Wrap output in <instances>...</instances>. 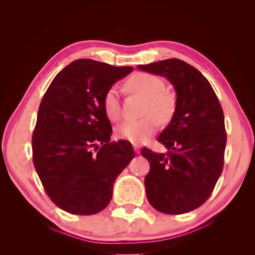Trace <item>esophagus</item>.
Masks as SVG:
<instances>
[{
  "label": "esophagus",
  "instance_id": "esophagus-1",
  "mask_svg": "<svg viewBox=\"0 0 255 255\" xmlns=\"http://www.w3.org/2000/svg\"><path fill=\"white\" fill-rule=\"evenodd\" d=\"M133 150L137 154L140 153V145L139 144H133Z\"/></svg>",
  "mask_w": 255,
  "mask_h": 255
}]
</instances>
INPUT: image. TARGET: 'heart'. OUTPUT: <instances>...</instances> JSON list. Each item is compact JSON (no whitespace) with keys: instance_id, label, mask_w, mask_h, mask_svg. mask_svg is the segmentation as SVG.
I'll list each match as a JSON object with an SVG mask.
<instances>
[{"instance_id":"obj_1","label":"heart","mask_w":255,"mask_h":255,"mask_svg":"<svg viewBox=\"0 0 255 255\" xmlns=\"http://www.w3.org/2000/svg\"><path fill=\"white\" fill-rule=\"evenodd\" d=\"M127 86L133 93L143 96L147 102L144 105L145 117L139 121H128L116 128V136L134 144H140L152 136L159 127L158 119L164 122L174 111V99L164 91V82L154 74L138 72L127 81ZM103 105L107 117L112 122H118L122 117V105L119 89L116 85L106 91Z\"/></svg>"}]
</instances>
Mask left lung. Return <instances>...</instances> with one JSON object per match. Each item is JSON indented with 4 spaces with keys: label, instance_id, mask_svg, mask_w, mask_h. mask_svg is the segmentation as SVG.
I'll return each mask as SVG.
<instances>
[{
    "label": "left lung",
    "instance_id": "1",
    "mask_svg": "<svg viewBox=\"0 0 255 255\" xmlns=\"http://www.w3.org/2000/svg\"><path fill=\"white\" fill-rule=\"evenodd\" d=\"M138 69L166 78L176 93L174 114L158 138L167 153L141 150L150 163L144 178L147 198L160 213H188L208 199L223 172L227 142L223 108L208 80L180 59Z\"/></svg>",
    "mask_w": 255,
    "mask_h": 255
}]
</instances>
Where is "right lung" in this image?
<instances>
[{"label": "right lung", "mask_w": 255, "mask_h": 255, "mask_svg": "<svg viewBox=\"0 0 255 255\" xmlns=\"http://www.w3.org/2000/svg\"><path fill=\"white\" fill-rule=\"evenodd\" d=\"M132 71L79 59L59 72L42 97L32 133V161L59 208L94 215L110 204L113 186L133 159L130 142H110L106 91Z\"/></svg>", "instance_id": "obj_1"}]
</instances>
